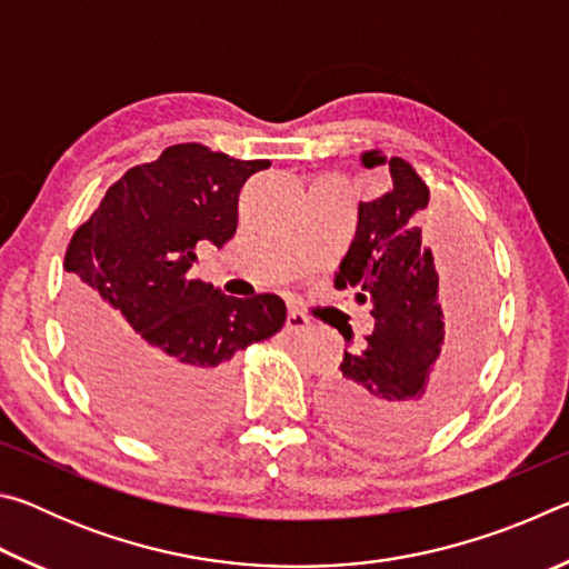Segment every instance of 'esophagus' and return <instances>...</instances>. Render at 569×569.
Wrapping results in <instances>:
<instances>
[{"instance_id":"34e87169","label":"esophagus","mask_w":569,"mask_h":569,"mask_svg":"<svg viewBox=\"0 0 569 569\" xmlns=\"http://www.w3.org/2000/svg\"><path fill=\"white\" fill-rule=\"evenodd\" d=\"M308 316H303L301 311H288V316H286V331L288 333H301V331H306L308 329Z\"/></svg>"}]
</instances>
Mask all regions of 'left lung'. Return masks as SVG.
I'll list each match as a JSON object with an SVG mask.
<instances>
[{
	"label": "left lung",
	"instance_id": "8db88e82",
	"mask_svg": "<svg viewBox=\"0 0 569 569\" xmlns=\"http://www.w3.org/2000/svg\"><path fill=\"white\" fill-rule=\"evenodd\" d=\"M361 162L377 168L387 158L371 150ZM389 170L391 190L356 208L351 246L336 273V288H356V301L371 303L373 329L361 346L343 349L339 371L323 387L333 429L371 447L409 445L449 417L475 371L489 313L485 276L459 240L467 273L455 291L449 283L439 288L419 228L429 208L427 182L401 158H391ZM343 339L353 343L351 333Z\"/></svg>",
	"mask_w": 569,
	"mask_h": 569
}]
</instances>
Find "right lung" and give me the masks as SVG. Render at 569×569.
I'll return each instance as SVG.
<instances>
[{"label":"right lung","instance_id":"add662e5","mask_svg":"<svg viewBox=\"0 0 569 569\" xmlns=\"http://www.w3.org/2000/svg\"><path fill=\"white\" fill-rule=\"evenodd\" d=\"M268 166L182 142L124 172L74 230L67 331L94 397L134 435L213 427L230 359L281 331L276 293L236 298L188 276L200 243L223 248L236 236L240 188Z\"/></svg>","mask_w":569,"mask_h":569}]
</instances>
